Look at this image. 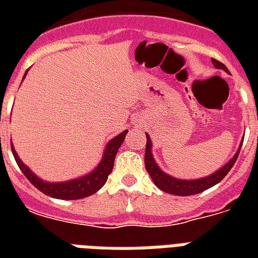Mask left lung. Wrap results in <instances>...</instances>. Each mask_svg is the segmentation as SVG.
Returning <instances> with one entry per match:
<instances>
[{"mask_svg":"<svg viewBox=\"0 0 258 258\" xmlns=\"http://www.w3.org/2000/svg\"><path fill=\"white\" fill-rule=\"evenodd\" d=\"M213 66L216 67L217 70H224L225 72H228V68L222 64V62L217 61L214 58H212ZM146 138H147V143H146V153H145V166L147 172L151 176V179L155 183L157 187H159L161 190L166 192H170V194H174V196H194V194H198V192H202L205 190H208L214 184L220 183L221 180L224 179L226 174L230 171V169L233 167V165L236 163L237 158H238V154H240L241 146H242V142L241 141V145L238 146V150L236 151V154L233 155V158H230V161L224 165L222 167L217 170V171L212 172L210 175L204 176V178H198V179H179V178H175V176H171L169 174H166L163 170L158 166V163L154 159L153 155V142L150 139L149 134H146Z\"/></svg>","mask_w":258,"mask_h":258,"instance_id":"obj_1","label":"left lung"}]
</instances>
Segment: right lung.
<instances>
[{
    "mask_svg": "<svg viewBox=\"0 0 258 258\" xmlns=\"http://www.w3.org/2000/svg\"><path fill=\"white\" fill-rule=\"evenodd\" d=\"M26 72L22 80L25 79ZM127 133H128V130H124L123 133L119 134L117 137L112 138L107 143V146L104 147V151H103L101 161L99 162V165L92 171L86 174V175L75 178V179L66 180V182H48V180H42L40 176L36 175L20 159V157L16 153V150H14L13 143H10V145H12V153H13V157L16 162H17L18 167H20V170L24 172V175L29 179V182L33 184L34 187H37L45 196L57 198V200H82V198L92 196V194L99 191L104 186V183L107 182V178H108V175L113 169V162H115L117 150H119V147H120L123 141H124Z\"/></svg>",
    "mask_w": 258,
    "mask_h": 258,
    "instance_id": "add662e5",
    "label": "right lung"
}]
</instances>
